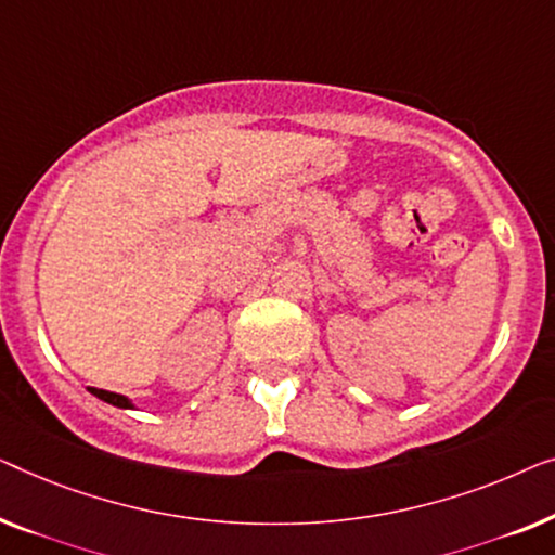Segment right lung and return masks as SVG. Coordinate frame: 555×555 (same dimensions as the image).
Listing matches in <instances>:
<instances>
[{"label":"right lung","mask_w":555,"mask_h":555,"mask_svg":"<svg viewBox=\"0 0 555 555\" xmlns=\"http://www.w3.org/2000/svg\"><path fill=\"white\" fill-rule=\"evenodd\" d=\"M90 392L95 395V397H100V400H105L107 404H115V408H132V402L128 400V397H122V395L107 392V389H95V387H90Z\"/></svg>","instance_id":"obj_1"}]
</instances>
